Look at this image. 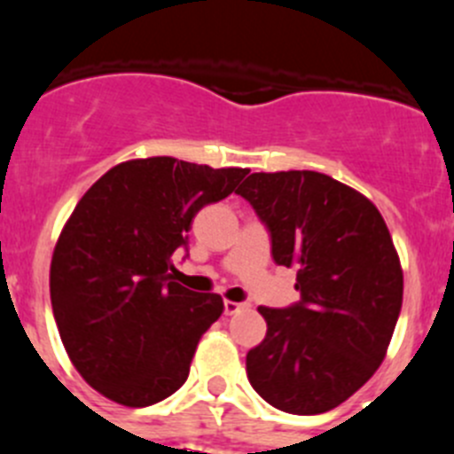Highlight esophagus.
Segmentation results:
<instances>
[{
	"mask_svg": "<svg viewBox=\"0 0 454 454\" xmlns=\"http://www.w3.org/2000/svg\"><path fill=\"white\" fill-rule=\"evenodd\" d=\"M246 302H231V300H224V316H234L239 314L240 309H246Z\"/></svg>",
	"mask_w": 454,
	"mask_h": 454,
	"instance_id": "1",
	"label": "esophagus"
}]
</instances>
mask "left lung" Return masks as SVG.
Masks as SVG:
<instances>
[{
  "label": "left lung",
  "instance_id": "left-lung-1",
  "mask_svg": "<svg viewBox=\"0 0 454 454\" xmlns=\"http://www.w3.org/2000/svg\"><path fill=\"white\" fill-rule=\"evenodd\" d=\"M236 192L266 224L277 266L298 270L300 291L291 307H259L268 332L247 352V380L279 411H330L371 380L398 323L403 270L387 223L323 172H254Z\"/></svg>",
  "mask_w": 454,
  "mask_h": 454
}]
</instances>
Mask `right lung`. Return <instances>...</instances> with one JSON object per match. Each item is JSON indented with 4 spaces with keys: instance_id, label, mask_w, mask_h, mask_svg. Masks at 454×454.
Returning <instances> with one entry per match:
<instances>
[{
    "instance_id": "1",
    "label": "right lung",
    "mask_w": 454,
    "mask_h": 454,
    "mask_svg": "<svg viewBox=\"0 0 454 454\" xmlns=\"http://www.w3.org/2000/svg\"><path fill=\"white\" fill-rule=\"evenodd\" d=\"M250 170L152 156L127 161L86 191L63 227L50 270L54 320L72 364L95 391L127 407L161 403L186 382L223 298L170 279L200 208Z\"/></svg>"
}]
</instances>
